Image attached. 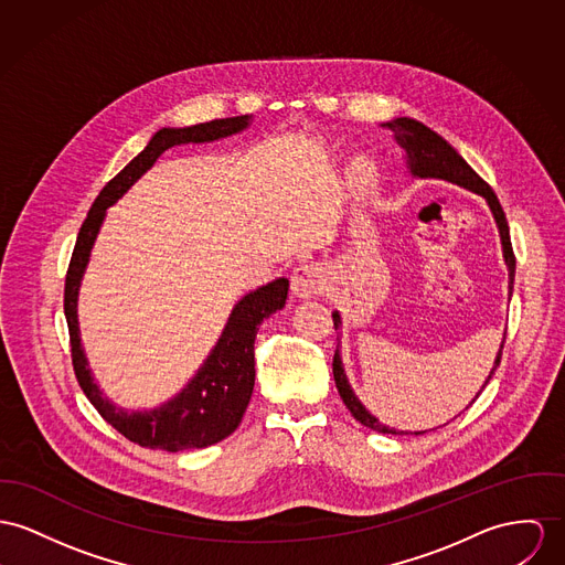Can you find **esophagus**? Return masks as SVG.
<instances>
[{
  "label": "esophagus",
  "instance_id": "1",
  "mask_svg": "<svg viewBox=\"0 0 565 565\" xmlns=\"http://www.w3.org/2000/svg\"><path fill=\"white\" fill-rule=\"evenodd\" d=\"M290 284H292V292L299 299H311L320 295L324 288V270L318 262H303L292 270Z\"/></svg>",
  "mask_w": 565,
  "mask_h": 565
}]
</instances>
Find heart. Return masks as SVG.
<instances>
[{
    "mask_svg": "<svg viewBox=\"0 0 565 565\" xmlns=\"http://www.w3.org/2000/svg\"><path fill=\"white\" fill-rule=\"evenodd\" d=\"M352 174H354L356 180L367 182V180H370V175H372V166H370L365 159H359V161H354V163H352Z\"/></svg>",
    "mask_w": 565,
    "mask_h": 565,
    "instance_id": "heart-1",
    "label": "heart"
}]
</instances>
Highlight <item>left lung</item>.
Masks as SVG:
<instances>
[{
	"mask_svg": "<svg viewBox=\"0 0 565 565\" xmlns=\"http://www.w3.org/2000/svg\"><path fill=\"white\" fill-rule=\"evenodd\" d=\"M385 129H390L397 141V146L406 152V166L411 170V174L417 175V178H443V180H449L454 184H460L473 193L481 195L492 215L497 221V227H499V234H501V245H503V258L508 264V270H510V297H512V288H514V273H516V258H514V249H512V241H510V227H508V218L505 213L494 195V191L490 189V184L479 178L476 174V170L433 129H428L426 125L413 120V118H395L387 125H383ZM333 324H335V331L340 329L342 324V318L338 311H333ZM508 335V331H505ZM505 335H503V342L499 348V354L494 359V367L492 372L488 374L483 387L490 383L494 370L499 367L501 363V354H503V344H505ZM333 379H335V387L340 391V397L344 399L348 411L352 413V417L363 424L365 428H372L376 433H383V435H424V433H404V430H395L390 428L385 424H381L374 415H370V411L359 402V397L354 395V391L350 390L348 385L347 374H344V367H342V359H340V350H335V356H333ZM481 387V390H483ZM481 393V391H479ZM478 393V395H479ZM476 395V397H478ZM476 402V399H473ZM471 402V404H473Z\"/></svg>",
	"mask_w": 565,
	"mask_h": 565,
	"instance_id": "left-lung-1",
	"label": "left lung"
}]
</instances>
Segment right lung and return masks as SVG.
<instances>
[{"mask_svg": "<svg viewBox=\"0 0 565 565\" xmlns=\"http://www.w3.org/2000/svg\"><path fill=\"white\" fill-rule=\"evenodd\" d=\"M249 116L211 120L184 129H161L150 143L130 161L129 166L114 175L98 198L94 200L86 221L79 230L73 258L68 264L66 284H64V313L71 335V356L75 376L87 399L94 404L98 415L111 424L118 433L132 443L150 449L184 451L202 449L215 445L225 436L232 435L252 399L256 383V363H254V342L264 318L281 309L288 299V279L279 277L258 290L243 297L230 313V320L218 338L217 347L209 354L204 365L191 379V383L180 391L170 402L154 411L129 413L116 408L100 390L94 385V379L87 367L86 354L79 340L77 322V295L82 277L86 270L92 245L100 230L107 209L120 200L130 184L146 174L154 161L172 146L180 143H202L215 141L221 137L234 135L249 127Z\"/></svg>", "mask_w": 565, "mask_h": 565, "instance_id": "1", "label": "right lung"}]
</instances>
